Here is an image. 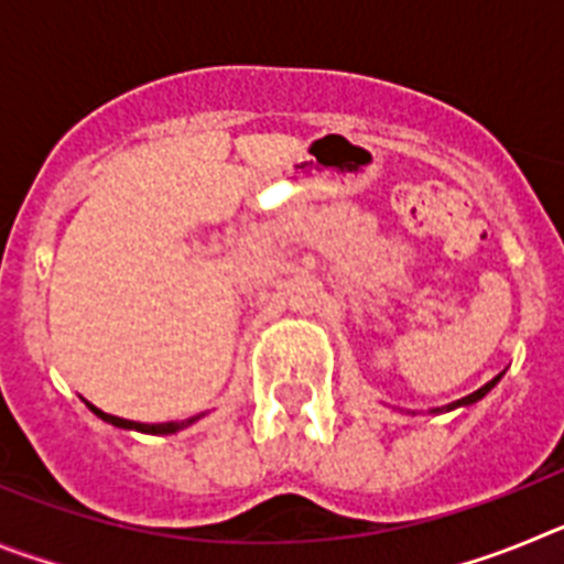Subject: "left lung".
<instances>
[{
    "label": "left lung",
    "instance_id": "obj_1",
    "mask_svg": "<svg viewBox=\"0 0 564 564\" xmlns=\"http://www.w3.org/2000/svg\"><path fill=\"white\" fill-rule=\"evenodd\" d=\"M497 381H500V376H497V378H491V381H488L486 387H480V390H477V392H471V395L460 398V401H452L449 406H437V410H432V412H452V410H457V406H471V403H477V401H480V398H486L488 392L495 390V383H497Z\"/></svg>",
    "mask_w": 564,
    "mask_h": 564
}]
</instances>
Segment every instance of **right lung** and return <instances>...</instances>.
Returning <instances> with one entry per match:
<instances>
[{"mask_svg": "<svg viewBox=\"0 0 564 564\" xmlns=\"http://www.w3.org/2000/svg\"><path fill=\"white\" fill-rule=\"evenodd\" d=\"M89 410L96 412L101 421L112 423V426H121V430H134V432H147V435H174V432L186 430V426H192L194 421H200V415L194 417H186V421H169V423H138V421H127V417H118V415H107V412H101L98 406H93V403H87Z\"/></svg>", "mask_w": 564, "mask_h": 564, "instance_id": "right-lung-1", "label": "right lung"}]
</instances>
